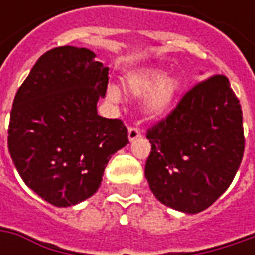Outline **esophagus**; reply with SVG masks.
Segmentation results:
<instances>
[{
	"instance_id": "obj_1",
	"label": "esophagus",
	"mask_w": 255,
	"mask_h": 255,
	"mask_svg": "<svg viewBox=\"0 0 255 255\" xmlns=\"http://www.w3.org/2000/svg\"><path fill=\"white\" fill-rule=\"evenodd\" d=\"M140 137H142V130L139 128H136V126H130L129 128V140L134 142V140H137Z\"/></svg>"
}]
</instances>
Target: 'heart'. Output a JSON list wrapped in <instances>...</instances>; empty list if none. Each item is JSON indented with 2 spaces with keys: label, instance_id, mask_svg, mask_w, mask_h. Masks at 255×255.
<instances>
[{
  "label": "heart",
  "instance_id": "b5f03b06",
  "mask_svg": "<svg viewBox=\"0 0 255 255\" xmlns=\"http://www.w3.org/2000/svg\"><path fill=\"white\" fill-rule=\"evenodd\" d=\"M126 89L134 96H147L144 102L146 112L152 116H162L176 101L180 91V81L176 76L166 78V72L163 71L149 69L129 78L126 81ZM108 96L111 101L118 102L121 92L118 88L109 86Z\"/></svg>",
  "mask_w": 255,
  "mask_h": 255
}]
</instances>
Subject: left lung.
<instances>
[{"label":"left lung","instance_id":"8db88e82","mask_svg":"<svg viewBox=\"0 0 255 255\" xmlns=\"http://www.w3.org/2000/svg\"><path fill=\"white\" fill-rule=\"evenodd\" d=\"M146 137L152 150L144 176L156 199L187 214L210 207L231 184L246 143L240 101L227 76L194 85Z\"/></svg>","mask_w":255,"mask_h":255}]
</instances>
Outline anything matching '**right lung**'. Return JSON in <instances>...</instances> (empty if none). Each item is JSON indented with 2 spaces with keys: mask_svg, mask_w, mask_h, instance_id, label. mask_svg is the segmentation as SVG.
Returning a JSON list of instances; mask_svg holds the SVG:
<instances>
[{
  "mask_svg": "<svg viewBox=\"0 0 255 255\" xmlns=\"http://www.w3.org/2000/svg\"><path fill=\"white\" fill-rule=\"evenodd\" d=\"M93 58L92 51L69 45L45 52L11 109V159L25 184L56 207L95 194L113 153L129 143L121 119L98 115L109 68Z\"/></svg>",
  "mask_w": 255,
  "mask_h": 255,
  "instance_id": "obj_1",
  "label": "right lung"
}]
</instances>
